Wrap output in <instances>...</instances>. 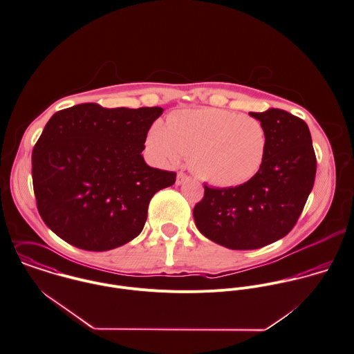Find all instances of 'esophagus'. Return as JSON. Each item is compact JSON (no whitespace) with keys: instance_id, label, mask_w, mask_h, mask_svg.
I'll return each instance as SVG.
<instances>
[{"instance_id":"1","label":"esophagus","mask_w":354,"mask_h":354,"mask_svg":"<svg viewBox=\"0 0 354 354\" xmlns=\"http://www.w3.org/2000/svg\"><path fill=\"white\" fill-rule=\"evenodd\" d=\"M186 180H189V176L183 172H179L176 176V185H183Z\"/></svg>"}]
</instances>
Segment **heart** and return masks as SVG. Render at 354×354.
Listing matches in <instances>:
<instances>
[{"label":"heart","mask_w":354,"mask_h":354,"mask_svg":"<svg viewBox=\"0 0 354 354\" xmlns=\"http://www.w3.org/2000/svg\"><path fill=\"white\" fill-rule=\"evenodd\" d=\"M150 154L164 165L189 156L192 171L216 187H235L260 171L267 133L260 120L217 108L189 109L156 122L146 137Z\"/></svg>","instance_id":"b5f03b06"}]
</instances>
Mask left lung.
Segmentation results:
<instances>
[{
    "mask_svg": "<svg viewBox=\"0 0 354 354\" xmlns=\"http://www.w3.org/2000/svg\"><path fill=\"white\" fill-rule=\"evenodd\" d=\"M249 115L260 120L267 133L260 171L241 186H205V196L193 211L203 235L235 250L259 249L287 235L316 175L312 137L302 119L275 108Z\"/></svg>",
    "mask_w": 354,
    "mask_h": 354,
    "instance_id": "obj_1",
    "label": "left lung"
}]
</instances>
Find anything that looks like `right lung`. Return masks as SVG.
I'll return each instance as SVG.
<instances>
[{"label": "right lung", "instance_id": "right-lung-1", "mask_svg": "<svg viewBox=\"0 0 354 354\" xmlns=\"http://www.w3.org/2000/svg\"><path fill=\"white\" fill-rule=\"evenodd\" d=\"M162 111L79 104L49 119L32 150V183L39 214L56 235L90 252L140 235L151 197L176 180L142 156Z\"/></svg>", "mask_w": 354, "mask_h": 354}]
</instances>
